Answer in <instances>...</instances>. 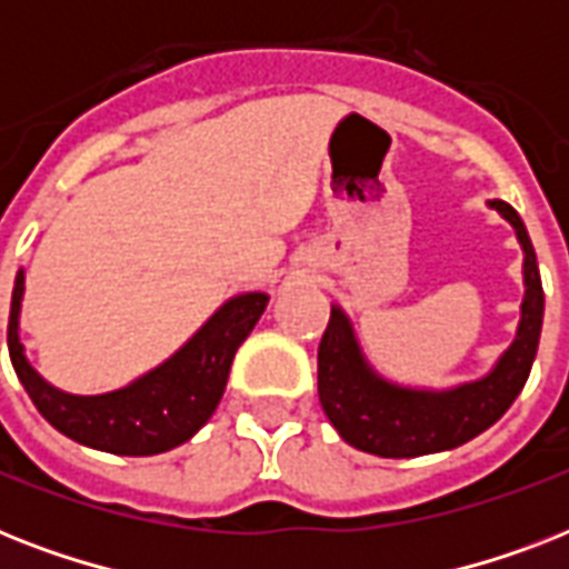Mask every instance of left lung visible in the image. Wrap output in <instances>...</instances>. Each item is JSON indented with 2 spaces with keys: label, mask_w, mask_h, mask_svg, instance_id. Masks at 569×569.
Instances as JSON below:
<instances>
[{
  "label": "left lung",
  "mask_w": 569,
  "mask_h": 569,
  "mask_svg": "<svg viewBox=\"0 0 569 569\" xmlns=\"http://www.w3.org/2000/svg\"><path fill=\"white\" fill-rule=\"evenodd\" d=\"M517 232L522 248V295L517 337L485 378L449 389L401 387L380 378L357 342L342 307H330V321L319 346V401L339 437L378 458H419L458 449L490 425L520 396L538 355L543 328V286L538 257L526 223L511 203L490 200Z\"/></svg>",
  "instance_id": "left-lung-1"
}]
</instances>
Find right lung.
Here are the masks:
<instances>
[{"instance_id": "obj_1", "label": "right lung", "mask_w": 569, "mask_h": 569, "mask_svg": "<svg viewBox=\"0 0 569 569\" xmlns=\"http://www.w3.org/2000/svg\"><path fill=\"white\" fill-rule=\"evenodd\" d=\"M26 271H17L8 316V355L29 398L56 431L91 449L147 458L191 440L221 401L232 357L266 312V292H244L212 312L186 346L127 387L73 396L34 372L20 342Z\"/></svg>"}]
</instances>
